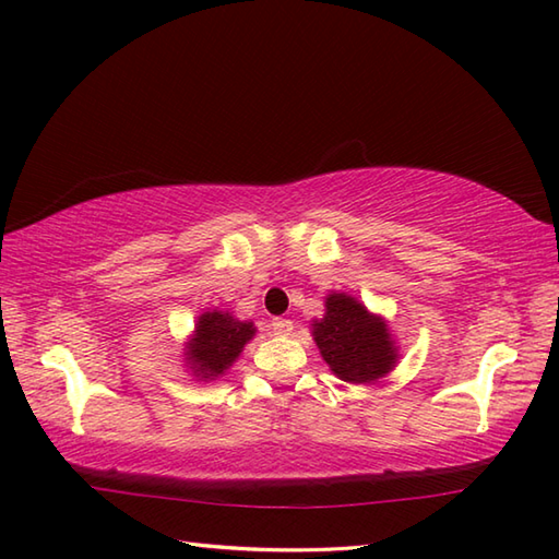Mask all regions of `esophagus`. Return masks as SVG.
Instances as JSON below:
<instances>
[{
    "label": "esophagus",
    "mask_w": 559,
    "mask_h": 559,
    "mask_svg": "<svg viewBox=\"0 0 559 559\" xmlns=\"http://www.w3.org/2000/svg\"><path fill=\"white\" fill-rule=\"evenodd\" d=\"M293 329H295V326H293L290 319L276 317V319H273V322H271V331H273V334H276V336H290Z\"/></svg>",
    "instance_id": "1"
}]
</instances>
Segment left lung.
<instances>
[{
  "mask_svg": "<svg viewBox=\"0 0 559 559\" xmlns=\"http://www.w3.org/2000/svg\"><path fill=\"white\" fill-rule=\"evenodd\" d=\"M312 326L322 358L343 382H374L396 362L386 324L350 295H329L324 319Z\"/></svg>",
  "mask_w": 559,
  "mask_h": 559,
  "instance_id": "1",
  "label": "left lung"
}]
</instances>
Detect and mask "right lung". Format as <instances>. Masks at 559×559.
Instances as JSON below:
<instances>
[{
    "mask_svg": "<svg viewBox=\"0 0 559 559\" xmlns=\"http://www.w3.org/2000/svg\"><path fill=\"white\" fill-rule=\"evenodd\" d=\"M254 336L252 322H240L228 312H206L199 317L194 338L185 353L192 362V370L201 379H213L237 360L245 343Z\"/></svg>",
    "mask_w": 559,
    "mask_h": 559,
    "instance_id": "add662e5",
    "label": "right lung"
}]
</instances>
